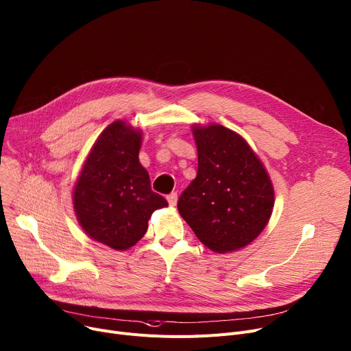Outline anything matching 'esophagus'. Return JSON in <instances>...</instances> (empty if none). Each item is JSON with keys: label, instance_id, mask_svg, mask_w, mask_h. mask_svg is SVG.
<instances>
[{"label": "esophagus", "instance_id": "34e87169", "mask_svg": "<svg viewBox=\"0 0 351 351\" xmlns=\"http://www.w3.org/2000/svg\"><path fill=\"white\" fill-rule=\"evenodd\" d=\"M167 199H168L169 206H175V204H176V202H178V193L172 192L171 195H168V196H167Z\"/></svg>", "mask_w": 351, "mask_h": 351}]
</instances>
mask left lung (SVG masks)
<instances>
[{
    "label": "left lung",
    "instance_id": "1",
    "mask_svg": "<svg viewBox=\"0 0 351 351\" xmlns=\"http://www.w3.org/2000/svg\"><path fill=\"white\" fill-rule=\"evenodd\" d=\"M197 175L178 210L196 237L215 252L245 247L265 228L274 189L261 160L244 139L221 125L195 127Z\"/></svg>",
    "mask_w": 351,
    "mask_h": 351
}]
</instances>
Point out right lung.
Masks as SVG:
<instances>
[{
  "label": "right lung",
  "mask_w": 351,
  "mask_h": 351,
  "mask_svg": "<svg viewBox=\"0 0 351 351\" xmlns=\"http://www.w3.org/2000/svg\"><path fill=\"white\" fill-rule=\"evenodd\" d=\"M141 131L124 121L110 124L91 148L73 192L77 220L87 234L114 250L141 240L165 197L151 189L149 175L139 163Z\"/></svg>",
  "instance_id": "right-lung-1"
}]
</instances>
